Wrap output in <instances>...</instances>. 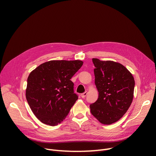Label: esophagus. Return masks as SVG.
<instances>
[{
  "instance_id": "34e87169",
  "label": "esophagus",
  "mask_w": 156,
  "mask_h": 156,
  "mask_svg": "<svg viewBox=\"0 0 156 156\" xmlns=\"http://www.w3.org/2000/svg\"><path fill=\"white\" fill-rule=\"evenodd\" d=\"M87 94H88V92L86 91V92H85L84 93H83V94H81V97H82V98H85V97L87 96Z\"/></svg>"
}]
</instances>
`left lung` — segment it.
Segmentation results:
<instances>
[{
  "label": "left lung",
  "mask_w": 156,
  "mask_h": 156,
  "mask_svg": "<svg viewBox=\"0 0 156 156\" xmlns=\"http://www.w3.org/2000/svg\"><path fill=\"white\" fill-rule=\"evenodd\" d=\"M95 83L99 92L97 101L90 105L92 115L104 125L118 121L132 102L135 80L122 64L92 59Z\"/></svg>",
  "instance_id": "left-lung-1"
}]
</instances>
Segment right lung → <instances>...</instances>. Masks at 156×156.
<instances>
[{"label": "right lung", "mask_w": 156, "mask_h": 156, "mask_svg": "<svg viewBox=\"0 0 156 156\" xmlns=\"http://www.w3.org/2000/svg\"><path fill=\"white\" fill-rule=\"evenodd\" d=\"M83 62L50 61L32 71L27 80L26 98L35 116L43 123L56 126L78 99L71 78Z\"/></svg>", "instance_id": "1"}]
</instances>
